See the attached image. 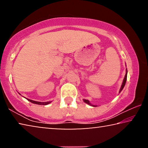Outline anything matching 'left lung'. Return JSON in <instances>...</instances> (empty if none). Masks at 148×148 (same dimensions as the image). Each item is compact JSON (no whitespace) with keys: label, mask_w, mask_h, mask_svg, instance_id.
Here are the masks:
<instances>
[{"label":"left lung","mask_w":148,"mask_h":148,"mask_svg":"<svg viewBox=\"0 0 148 148\" xmlns=\"http://www.w3.org/2000/svg\"><path fill=\"white\" fill-rule=\"evenodd\" d=\"M127 70L126 74H125V77H124L123 82V84H122V86H121V89H120V90H119V92L122 91L123 89V87H124L125 85V83H126V81H127ZM84 101L85 102H86V103H87V104H89V105H91V103H90V102H89V101H88V100L84 99Z\"/></svg>","instance_id":"obj_1"}]
</instances>
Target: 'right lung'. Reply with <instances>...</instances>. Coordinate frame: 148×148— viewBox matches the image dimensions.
<instances>
[{
    "label": "right lung",
    "mask_w": 148,
    "mask_h": 148,
    "mask_svg": "<svg viewBox=\"0 0 148 148\" xmlns=\"http://www.w3.org/2000/svg\"><path fill=\"white\" fill-rule=\"evenodd\" d=\"M29 101H30L32 103H34V104H39V105H47L49 104L50 101L49 102H37V101H32V100H30V99H27Z\"/></svg>",
    "instance_id": "obj_1"
}]
</instances>
